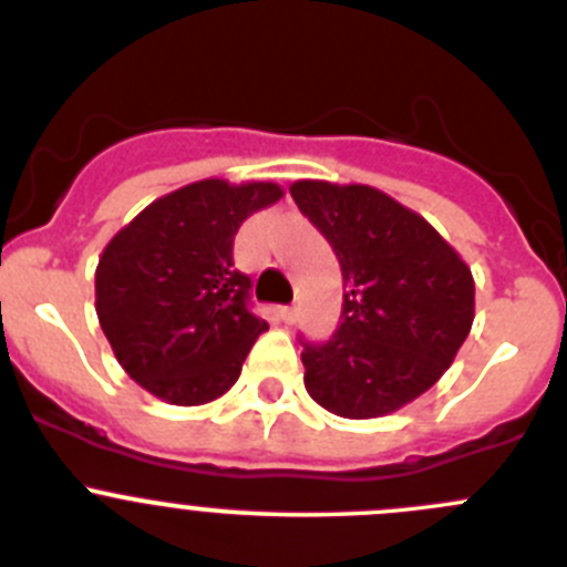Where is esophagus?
Instances as JSON below:
<instances>
[{
  "label": "esophagus",
  "instance_id": "obj_1",
  "mask_svg": "<svg viewBox=\"0 0 567 567\" xmlns=\"http://www.w3.org/2000/svg\"><path fill=\"white\" fill-rule=\"evenodd\" d=\"M280 320H284V323H295V320H298V307L280 309Z\"/></svg>",
  "mask_w": 567,
  "mask_h": 567
}]
</instances>
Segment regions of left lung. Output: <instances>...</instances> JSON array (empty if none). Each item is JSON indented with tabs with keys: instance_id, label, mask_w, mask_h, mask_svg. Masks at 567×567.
Wrapping results in <instances>:
<instances>
[{
	"instance_id": "left-lung-1",
	"label": "left lung",
	"mask_w": 567,
	"mask_h": 567,
	"mask_svg": "<svg viewBox=\"0 0 567 567\" xmlns=\"http://www.w3.org/2000/svg\"><path fill=\"white\" fill-rule=\"evenodd\" d=\"M295 204L343 272L340 327L303 343L315 403L349 420L383 417L429 392L474 323V278L423 215L365 184L295 182Z\"/></svg>"
}]
</instances>
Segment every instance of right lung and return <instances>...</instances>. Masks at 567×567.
<instances>
[{
  "label": "right lung",
  "instance_id": "1",
  "mask_svg": "<svg viewBox=\"0 0 567 567\" xmlns=\"http://www.w3.org/2000/svg\"><path fill=\"white\" fill-rule=\"evenodd\" d=\"M272 182L204 178L155 198L110 238L96 267V315L115 360L153 398L202 405L238 380L269 323L233 264L240 224L272 207Z\"/></svg>",
  "mask_w": 567,
  "mask_h": 567
}]
</instances>
